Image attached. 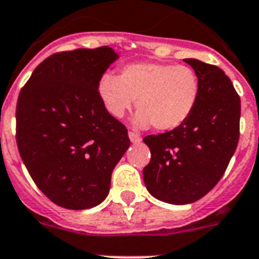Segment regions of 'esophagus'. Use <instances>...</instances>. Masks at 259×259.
<instances>
[{"instance_id":"esophagus-1","label":"esophagus","mask_w":259,"mask_h":259,"mask_svg":"<svg viewBox=\"0 0 259 259\" xmlns=\"http://www.w3.org/2000/svg\"><path fill=\"white\" fill-rule=\"evenodd\" d=\"M129 138L133 144H140L141 140H142L140 134L136 133V132H129Z\"/></svg>"}]
</instances>
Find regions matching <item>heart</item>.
Wrapping results in <instances>:
<instances>
[{
    "instance_id": "obj_1",
    "label": "heart",
    "mask_w": 259,
    "mask_h": 259,
    "mask_svg": "<svg viewBox=\"0 0 259 259\" xmlns=\"http://www.w3.org/2000/svg\"><path fill=\"white\" fill-rule=\"evenodd\" d=\"M98 90L105 108L114 118H122L137 100V125L171 132L194 113L201 81L190 66L136 62L125 65L118 75H102Z\"/></svg>"
}]
</instances>
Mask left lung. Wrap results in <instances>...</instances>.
Segmentation results:
<instances>
[{"instance_id": "8db88e82", "label": "left lung", "mask_w": 259, "mask_h": 259, "mask_svg": "<svg viewBox=\"0 0 259 259\" xmlns=\"http://www.w3.org/2000/svg\"><path fill=\"white\" fill-rule=\"evenodd\" d=\"M184 61L201 81L194 113L178 129L144 138L151 154L144 167L146 189L173 205L207 194L224 176L239 140L241 100L230 78L215 65Z\"/></svg>"}]
</instances>
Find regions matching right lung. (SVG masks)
<instances>
[{"mask_svg":"<svg viewBox=\"0 0 259 259\" xmlns=\"http://www.w3.org/2000/svg\"><path fill=\"white\" fill-rule=\"evenodd\" d=\"M117 57L109 46L52 54L18 96L21 158L39 190L65 209L102 202L111 171L130 146L126 126L106 110L98 90Z\"/></svg>","mask_w":259,"mask_h":259,"instance_id":"obj_1","label":"right lung"}]
</instances>
